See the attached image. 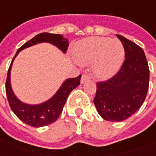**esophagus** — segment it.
<instances>
[{
	"instance_id": "esophagus-1",
	"label": "esophagus",
	"mask_w": 156,
	"mask_h": 156,
	"mask_svg": "<svg viewBox=\"0 0 156 156\" xmlns=\"http://www.w3.org/2000/svg\"><path fill=\"white\" fill-rule=\"evenodd\" d=\"M89 79H91V77H90L88 74H87V73H84V74L82 75L81 83H83L84 82H86L87 80H89Z\"/></svg>"
}]
</instances>
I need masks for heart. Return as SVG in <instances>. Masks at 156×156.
Returning <instances> with one entry per match:
<instances>
[{
  "instance_id": "b5f03b06",
  "label": "heart",
  "mask_w": 156,
  "mask_h": 156,
  "mask_svg": "<svg viewBox=\"0 0 156 156\" xmlns=\"http://www.w3.org/2000/svg\"><path fill=\"white\" fill-rule=\"evenodd\" d=\"M76 60L83 65L94 64L97 77L106 79L119 69L124 62V49L118 39L93 37L78 42L74 48Z\"/></svg>"
}]
</instances>
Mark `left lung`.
<instances>
[{
  "instance_id": "1",
  "label": "left lung",
  "mask_w": 156,
  "mask_h": 156,
  "mask_svg": "<svg viewBox=\"0 0 156 156\" xmlns=\"http://www.w3.org/2000/svg\"><path fill=\"white\" fill-rule=\"evenodd\" d=\"M124 59L116 74L97 83L94 99L98 114L108 121H123L140 108L147 95L150 69L143 49L123 36Z\"/></svg>"
}]
</instances>
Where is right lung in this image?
I'll use <instances>...</instances> for the list:
<instances>
[{
	"instance_id": "1",
	"label": "right lung",
	"mask_w": 156,
	"mask_h": 156,
	"mask_svg": "<svg viewBox=\"0 0 156 156\" xmlns=\"http://www.w3.org/2000/svg\"><path fill=\"white\" fill-rule=\"evenodd\" d=\"M44 41L55 45L63 52L67 51L69 45L68 39L64 38L60 34L43 32L35 36L33 38L27 41L25 44L22 45L17 50L9 67L6 81H5V93L12 110L22 122L32 127H42L57 120L59 115H61L68 95L71 93L72 90H73L80 84V79H81V75H79L77 78L67 79L52 98L41 105H26L16 97L11 87V80H10L12 62L16 57V55L19 53V51L23 50L24 48L31 47L32 45L44 42Z\"/></svg>"
}]
</instances>
